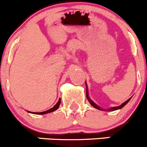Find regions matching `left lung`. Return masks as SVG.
I'll return each instance as SVG.
<instances>
[{
  "instance_id": "obj_1",
  "label": "left lung",
  "mask_w": 147,
  "mask_h": 147,
  "mask_svg": "<svg viewBox=\"0 0 147 147\" xmlns=\"http://www.w3.org/2000/svg\"><path fill=\"white\" fill-rule=\"evenodd\" d=\"M85 84H86V82H85ZM86 98H87L88 101H89V103H90V104L92 105V106H93V107L95 108V109H98V110H101V111H106V110H105V109H102L101 108H100V107H99V106H97V105L96 104V103H94V102L93 101H92V100H91V98H89V96H88L87 86H86ZM131 98H132V97H131ZM131 98H129V99H127V101H126L125 102H124V103H122V104L120 105V106H115V107H112V108H111V109H108L107 111H116V110H118V109H122V108H123V107H124V106H125V105L127 104V103L129 101V100L131 99Z\"/></svg>"
}]
</instances>
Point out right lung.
I'll list each match as a JSON object with an SVG mask.
<instances>
[{"label":"right lung","instance_id":"obj_1","mask_svg":"<svg viewBox=\"0 0 147 147\" xmlns=\"http://www.w3.org/2000/svg\"><path fill=\"white\" fill-rule=\"evenodd\" d=\"M61 98H59V100H58V101L57 102L56 104H55L53 108H51V109H49V110H48V111H44V112H40V113H34V112H30V113H31L37 114V115H43V114H46V113H51V112H53V111H55V110H57V109H58L60 104H61Z\"/></svg>","mask_w":147,"mask_h":147}]
</instances>
